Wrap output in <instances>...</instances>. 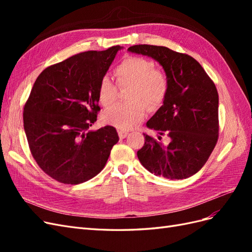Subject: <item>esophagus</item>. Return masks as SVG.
Here are the masks:
<instances>
[{"label":"esophagus","mask_w":252,"mask_h":252,"mask_svg":"<svg viewBox=\"0 0 252 252\" xmlns=\"http://www.w3.org/2000/svg\"><path fill=\"white\" fill-rule=\"evenodd\" d=\"M127 135H128V132H126V131H123V130H120V131H119L120 139H125Z\"/></svg>","instance_id":"1"}]
</instances>
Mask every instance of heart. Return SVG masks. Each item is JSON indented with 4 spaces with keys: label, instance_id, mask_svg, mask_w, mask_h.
Instances as JSON below:
<instances>
[{
    "label": "heart",
    "instance_id": "heart-1",
    "mask_svg": "<svg viewBox=\"0 0 252 252\" xmlns=\"http://www.w3.org/2000/svg\"><path fill=\"white\" fill-rule=\"evenodd\" d=\"M116 75L120 85L134 84L130 104L118 103L103 112L105 124L120 130H129L145 119L147 114L146 102L150 107H157L161 104L168 90V81L165 74L156 70V64L152 61L130 57L124 60L116 69ZM98 101L104 106H109L117 100L118 86L108 75L100 81L97 90Z\"/></svg>",
    "mask_w": 252,
    "mask_h": 252
}]
</instances>
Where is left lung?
Returning <instances> with one entry per match:
<instances>
[{
  "mask_svg": "<svg viewBox=\"0 0 252 252\" xmlns=\"http://www.w3.org/2000/svg\"><path fill=\"white\" fill-rule=\"evenodd\" d=\"M129 52L146 56L163 67L168 90L163 105L147 122L158 139L144 134L141 164L155 175L187 179L207 162L219 136V94L196 60L164 46L134 45ZM166 141H161V135Z\"/></svg>",
  "mask_w": 252,
  "mask_h": 252,
  "instance_id": "obj_1",
  "label": "left lung"
}]
</instances>
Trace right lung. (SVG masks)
<instances>
[{
    "mask_svg": "<svg viewBox=\"0 0 252 252\" xmlns=\"http://www.w3.org/2000/svg\"><path fill=\"white\" fill-rule=\"evenodd\" d=\"M121 49L81 52L47 67L33 84L24 130L35 162L58 182L75 185L95 177L119 141L112 126L89 128L100 110V81Z\"/></svg>",
    "mask_w": 252,
    "mask_h": 252,
    "instance_id": "right-lung-1",
    "label": "right lung"
}]
</instances>
